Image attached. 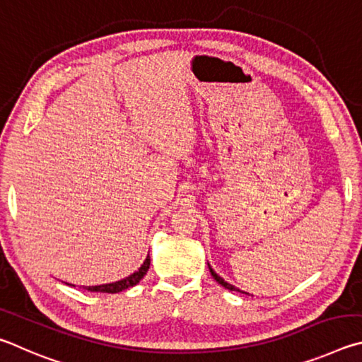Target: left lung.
Instances as JSON below:
<instances>
[{"label":"left lung","mask_w":362,"mask_h":362,"mask_svg":"<svg viewBox=\"0 0 362 362\" xmlns=\"http://www.w3.org/2000/svg\"><path fill=\"white\" fill-rule=\"evenodd\" d=\"M208 269H210V274H211V276L214 278V280H216L219 284H221V286H224L226 289H229V291H238V293H243V291H240V289H237L235 286H232V284L230 283H227V281H224L223 280V278H221L218 274H216V272H214L211 267H210V264H208ZM243 294H248V293H243Z\"/></svg>","instance_id":"1"}]
</instances>
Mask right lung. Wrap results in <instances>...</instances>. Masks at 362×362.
Instances as JSON below:
<instances>
[{
    "mask_svg": "<svg viewBox=\"0 0 362 362\" xmlns=\"http://www.w3.org/2000/svg\"><path fill=\"white\" fill-rule=\"evenodd\" d=\"M149 264H151V257L148 256L146 257V261L143 262L141 267H139L135 274H132L130 276L124 278V280L116 281V283H110V284H100V286H87L84 289L90 291V293H110V294H116L120 293V291H125L132 286H135L139 281H141V278L146 275V272L149 269Z\"/></svg>",
    "mask_w": 362,
    "mask_h": 362,
    "instance_id": "right-lung-1",
    "label": "right lung"
}]
</instances>
